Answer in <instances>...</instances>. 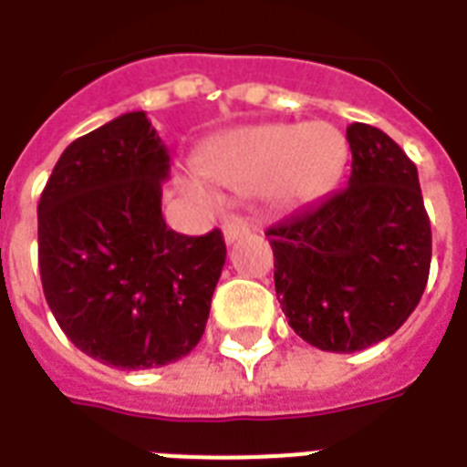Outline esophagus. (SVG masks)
Listing matches in <instances>:
<instances>
[{"label": "esophagus", "mask_w": 467, "mask_h": 467, "mask_svg": "<svg viewBox=\"0 0 467 467\" xmlns=\"http://www.w3.org/2000/svg\"><path fill=\"white\" fill-rule=\"evenodd\" d=\"M247 233H249L247 220H242V218L227 220L225 227H223V237H225L227 244H233V242H237L242 234H247Z\"/></svg>", "instance_id": "34e87169"}]
</instances>
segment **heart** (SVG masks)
I'll return each mask as SVG.
<instances>
[{
    "label": "heart",
    "mask_w": 467,
    "mask_h": 467,
    "mask_svg": "<svg viewBox=\"0 0 467 467\" xmlns=\"http://www.w3.org/2000/svg\"><path fill=\"white\" fill-rule=\"evenodd\" d=\"M347 150V138L332 123H269L220 138L201 152L198 164L223 186L242 193L262 191L276 208H298L339 179ZM186 186L205 193L198 182Z\"/></svg>",
    "instance_id": "heart-1"
}]
</instances>
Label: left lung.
<instances>
[{"instance_id": "1", "label": "left lung", "mask_w": 467, "mask_h": 467, "mask_svg": "<svg viewBox=\"0 0 467 467\" xmlns=\"http://www.w3.org/2000/svg\"><path fill=\"white\" fill-rule=\"evenodd\" d=\"M347 140V189L266 230L288 325L334 354L398 332L431 266V225L414 161L366 123H351Z\"/></svg>"}]
</instances>
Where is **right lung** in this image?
Instances as JSON below:
<instances>
[{
    "label": "right lung",
    "instance_id": "right-lung-1",
    "mask_svg": "<svg viewBox=\"0 0 467 467\" xmlns=\"http://www.w3.org/2000/svg\"><path fill=\"white\" fill-rule=\"evenodd\" d=\"M169 152L145 111L77 138L38 203L43 293L79 351L123 370L196 347L225 266L220 230L189 237L161 218Z\"/></svg>",
    "mask_w": 467,
    "mask_h": 467
}]
</instances>
